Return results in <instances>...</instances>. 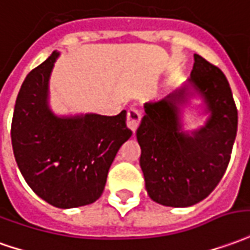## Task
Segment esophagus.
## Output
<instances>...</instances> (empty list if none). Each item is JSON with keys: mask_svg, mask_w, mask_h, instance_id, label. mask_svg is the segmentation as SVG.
Returning <instances> with one entry per match:
<instances>
[{"mask_svg": "<svg viewBox=\"0 0 250 250\" xmlns=\"http://www.w3.org/2000/svg\"><path fill=\"white\" fill-rule=\"evenodd\" d=\"M141 118L142 115L138 111L137 108H130L128 112H127V127L130 128L132 132H135L139 125V122H141Z\"/></svg>", "mask_w": 250, "mask_h": 250, "instance_id": "1", "label": "esophagus"}]
</instances>
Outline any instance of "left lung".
I'll return each instance as SVG.
<instances>
[{
	"mask_svg": "<svg viewBox=\"0 0 250 250\" xmlns=\"http://www.w3.org/2000/svg\"><path fill=\"white\" fill-rule=\"evenodd\" d=\"M189 81L158 103L145 104L137 130L145 186L155 203L189 207L218 186L230 161L238 113L226 77L195 54ZM198 93L210 113L203 127L182 130L181 107Z\"/></svg>",
	"mask_w": 250,
	"mask_h": 250,
	"instance_id": "left-lung-1",
	"label": "left lung"
}]
</instances>
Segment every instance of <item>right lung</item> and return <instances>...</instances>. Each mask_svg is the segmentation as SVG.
<instances>
[{"mask_svg": "<svg viewBox=\"0 0 250 250\" xmlns=\"http://www.w3.org/2000/svg\"><path fill=\"white\" fill-rule=\"evenodd\" d=\"M59 52L31 71L16 100L12 146L31 189L58 208L100 198L120 146L131 137L125 111L116 116H57L48 105V81Z\"/></svg>", "mask_w": 250, "mask_h": 250, "instance_id": "obj_1", "label": "right lung"}]
</instances>
